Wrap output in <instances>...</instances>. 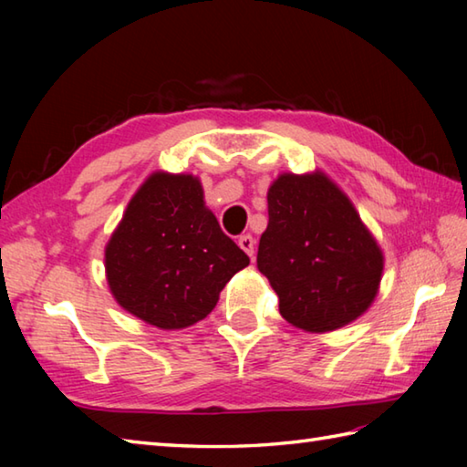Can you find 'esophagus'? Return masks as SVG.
<instances>
[{"label":"esophagus","instance_id":"34e87169","mask_svg":"<svg viewBox=\"0 0 467 467\" xmlns=\"http://www.w3.org/2000/svg\"><path fill=\"white\" fill-rule=\"evenodd\" d=\"M239 244H241V249L249 256L254 254V239H253V234H243L241 239H239Z\"/></svg>","mask_w":467,"mask_h":467}]
</instances>
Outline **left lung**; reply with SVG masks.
<instances>
[{
    "mask_svg": "<svg viewBox=\"0 0 467 467\" xmlns=\"http://www.w3.org/2000/svg\"><path fill=\"white\" fill-rule=\"evenodd\" d=\"M269 226L256 266L279 311L305 331L355 321L379 289L383 254L359 214L325 174H283L266 194Z\"/></svg>",
    "mask_w": 467,
    "mask_h": 467,
    "instance_id": "left-lung-1",
    "label": "left lung"
}]
</instances>
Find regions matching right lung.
<instances>
[{
	"instance_id": "add662e5",
	"label": "right lung",
	"mask_w": 467,
	"mask_h": 467,
	"mask_svg": "<svg viewBox=\"0 0 467 467\" xmlns=\"http://www.w3.org/2000/svg\"><path fill=\"white\" fill-rule=\"evenodd\" d=\"M249 256L221 231L191 174L156 172L140 186L106 246V275L126 311L182 329L214 309Z\"/></svg>"
}]
</instances>
